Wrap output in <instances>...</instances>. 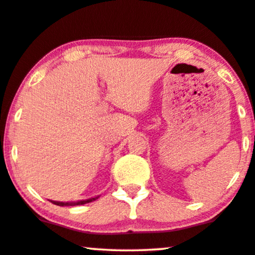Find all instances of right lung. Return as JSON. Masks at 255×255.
<instances>
[{
  "mask_svg": "<svg viewBox=\"0 0 255 255\" xmlns=\"http://www.w3.org/2000/svg\"><path fill=\"white\" fill-rule=\"evenodd\" d=\"M96 198H90V199H86V201H79V202H69V203H64V202H54V201H51L53 203V204L56 205H59V206H74V205H83V204H86V203H91L93 201H96Z\"/></svg>",
  "mask_w": 255,
  "mask_h": 255,
  "instance_id": "1",
  "label": "right lung"
}]
</instances>
